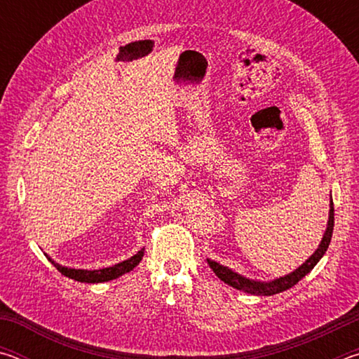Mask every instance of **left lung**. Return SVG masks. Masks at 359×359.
Returning <instances> with one entry per match:
<instances>
[{"mask_svg": "<svg viewBox=\"0 0 359 359\" xmlns=\"http://www.w3.org/2000/svg\"><path fill=\"white\" fill-rule=\"evenodd\" d=\"M332 229H334V204H332V198L330 201V217H327V224H326V231L321 238V242L317 250L313 252V255L309 257V259L304 261V263L294 269L293 272H290L287 276L277 277L274 280H252V278H247L244 276L238 274L229 267L223 266L220 263H217L214 259L208 258V263L210 266V269L215 272V276L223 280L224 283L231 285V287L236 290L244 291V293L248 294H255V296H272L277 293H282V291H287L291 287L301 280V278L306 277L309 272H311L315 266H317L318 261L323 258V255L326 253L327 247H330V242L332 238Z\"/></svg>", "mask_w": 359, "mask_h": 359, "instance_id": "8db88e82", "label": "left lung"}]
</instances>
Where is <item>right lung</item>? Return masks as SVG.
I'll use <instances>...</instances> for the list:
<instances>
[{
  "label": "right lung",
  "instance_id": "1",
  "mask_svg": "<svg viewBox=\"0 0 359 359\" xmlns=\"http://www.w3.org/2000/svg\"><path fill=\"white\" fill-rule=\"evenodd\" d=\"M47 259L50 261V263L57 267V269L62 272L63 276L72 278V280H77V282H82V283H102V282H109V280H114V278H118L126 272H130L135 269V267L141 263V259L144 257V248H141L136 255H133L131 258L121 261V263H117L114 266H109V267H102V269H74V267H66L62 266L53 261L48 255H46Z\"/></svg>",
  "mask_w": 359,
  "mask_h": 359
}]
</instances>
